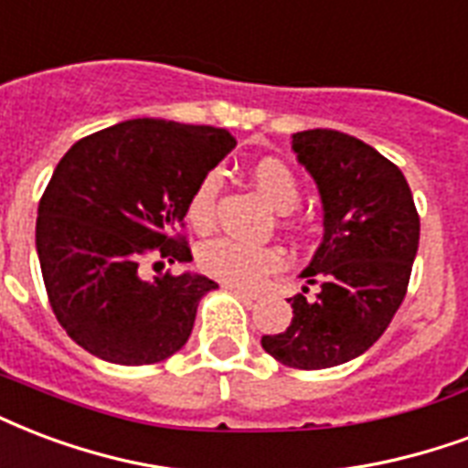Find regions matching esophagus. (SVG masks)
Wrapping results in <instances>:
<instances>
[{
    "label": "esophagus",
    "instance_id": "obj_1",
    "mask_svg": "<svg viewBox=\"0 0 468 468\" xmlns=\"http://www.w3.org/2000/svg\"><path fill=\"white\" fill-rule=\"evenodd\" d=\"M221 286L227 288V291H231V293H237L239 298H244V301H256V298H259V293H256V291H247V288L234 286V283H221Z\"/></svg>",
    "mask_w": 468,
    "mask_h": 468
}]
</instances>
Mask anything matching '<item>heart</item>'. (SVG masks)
<instances>
[{
	"label": "heart",
	"mask_w": 468,
	"mask_h": 468,
	"mask_svg": "<svg viewBox=\"0 0 468 468\" xmlns=\"http://www.w3.org/2000/svg\"><path fill=\"white\" fill-rule=\"evenodd\" d=\"M251 182L259 189V195L266 199V205L276 212H291L301 202V187H298L293 172L279 160H259L251 167ZM219 189V170L207 172L205 177L197 182V187L192 189L187 202V219L195 229H212ZM281 261H283L281 249L247 244V241H239V239L231 237L209 239L197 249L199 269L214 279L227 281L234 286H254L263 276L276 271Z\"/></svg>",
	"instance_id": "1"
}]
</instances>
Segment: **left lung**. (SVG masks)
<instances>
[{
	"label": "left lung",
	"mask_w": 468,
	"mask_h": 468,
	"mask_svg": "<svg viewBox=\"0 0 468 468\" xmlns=\"http://www.w3.org/2000/svg\"><path fill=\"white\" fill-rule=\"evenodd\" d=\"M291 150L314 177L323 241L301 271L318 296L288 298L293 318L261 347L298 370L335 367L370 350L402 303L420 247V217L405 175L338 130L293 133Z\"/></svg>",
	"instance_id": "8db88e82"
}]
</instances>
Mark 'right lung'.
Returning a JSON list of instances; mask_svg holds the SVG:
<instances>
[{"label":"right lung","instance_id":"right-lung-1","mask_svg":"<svg viewBox=\"0 0 468 468\" xmlns=\"http://www.w3.org/2000/svg\"><path fill=\"white\" fill-rule=\"evenodd\" d=\"M237 147L229 130L160 118L122 121L79 140L38 202L37 254L63 330L105 363L153 365L187 343L202 273L143 279L150 251L192 261L175 237L197 182Z\"/></svg>","mask_w":468,"mask_h":468}]
</instances>
